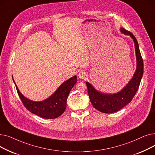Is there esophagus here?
I'll return each mask as SVG.
<instances>
[{"label":"esophagus","mask_w":155,"mask_h":155,"mask_svg":"<svg viewBox=\"0 0 155 155\" xmlns=\"http://www.w3.org/2000/svg\"><path fill=\"white\" fill-rule=\"evenodd\" d=\"M78 77L80 78V79H85L87 77V73L85 71H80L78 74Z\"/></svg>","instance_id":"1"}]
</instances>
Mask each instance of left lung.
Masks as SVG:
<instances>
[{
    "label": "left lung",
    "instance_id": "obj_1",
    "mask_svg": "<svg viewBox=\"0 0 155 155\" xmlns=\"http://www.w3.org/2000/svg\"><path fill=\"white\" fill-rule=\"evenodd\" d=\"M120 31L123 33L129 35L133 39L137 59V69L128 84L121 91L115 94L107 95L100 93L88 82H86L89 98L94 107L103 113L117 112L131 102L139 88L143 75V60L137 39L131 32L124 28H120Z\"/></svg>",
    "mask_w": 155,
    "mask_h": 155
}]
</instances>
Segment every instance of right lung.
Returning a JSON list of instances; mask_svg holds the SVG:
<instances>
[{"label":"right lung","mask_w":155,"mask_h":155,"mask_svg":"<svg viewBox=\"0 0 155 155\" xmlns=\"http://www.w3.org/2000/svg\"><path fill=\"white\" fill-rule=\"evenodd\" d=\"M77 80V77L74 76L65 81L51 97L41 102L31 101L25 98L15 84V85L24 106L29 111L45 119H55L60 116L66 109L68 95Z\"/></svg>","instance_id":"1"}]
</instances>
